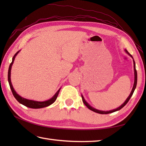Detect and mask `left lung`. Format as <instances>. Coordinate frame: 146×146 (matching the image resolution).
<instances>
[{
	"label": "left lung",
	"instance_id": "1",
	"mask_svg": "<svg viewBox=\"0 0 146 146\" xmlns=\"http://www.w3.org/2000/svg\"><path fill=\"white\" fill-rule=\"evenodd\" d=\"M125 52H126L127 54L129 56H130L133 60V63H134V85H133V87H132V91L131 92V94H130L129 96L127 97V98L126 99L125 101L123 102V103L120 105V107H119L118 108H115V109H113V110H109V111H104V110H98V109H96V108H94L93 107H92L87 102H86L85 100V98L83 97V95L82 94V100H83V102L84 103V104L86 105V107H88V108H89L90 110H91L92 111H95V112L96 113H100V114H108V113H113L114 112V111H118L120 110L121 108H122L123 107L125 106V105L127 104V102H129V100H130V98H131V97H132V95H133V94H134V92L135 90V89L136 88V86H137V71H136V69H135V63L134 61V58H133L132 56L129 53V52L126 50V49H125Z\"/></svg>",
	"mask_w": 146,
	"mask_h": 146
}]
</instances>
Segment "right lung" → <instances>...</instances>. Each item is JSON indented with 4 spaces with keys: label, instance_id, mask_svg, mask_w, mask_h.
Segmentation results:
<instances>
[{
    "label": "right lung",
    "instance_id": "obj_1",
    "mask_svg": "<svg viewBox=\"0 0 146 146\" xmlns=\"http://www.w3.org/2000/svg\"><path fill=\"white\" fill-rule=\"evenodd\" d=\"M21 50L18 51L16 53L14 54V56L12 58V63L10 64V66H9V71H8V82L9 83V85H10V88L11 89V91L12 92V94H13L14 97L19 102L20 104H23L24 106H26L27 107L29 108H44L48 106H49V105H51L52 104H53L54 102L56 100V98L58 97V95L59 94V92H60L61 88H59L58 90L56 92V94L52 96V97L48 99V100H46V101H36V100H29V99L25 98L24 97H22L21 96H20L19 94H17V92L14 90L13 86L12 85L11 83V68L12 64L14 63V61L15 60V58L19 52H20Z\"/></svg>",
    "mask_w": 146,
    "mask_h": 146
}]
</instances>
